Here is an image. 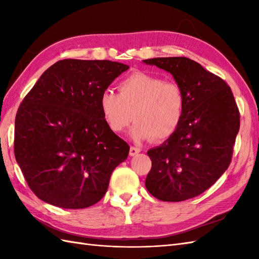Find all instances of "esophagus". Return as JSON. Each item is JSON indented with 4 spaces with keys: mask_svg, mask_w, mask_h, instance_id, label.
<instances>
[{
    "mask_svg": "<svg viewBox=\"0 0 259 259\" xmlns=\"http://www.w3.org/2000/svg\"><path fill=\"white\" fill-rule=\"evenodd\" d=\"M140 152V148H138V147H135V146H131L130 147V151H129V153H130V156L133 157V156H136L137 153H139Z\"/></svg>",
    "mask_w": 259,
    "mask_h": 259,
    "instance_id": "esophagus-1",
    "label": "esophagus"
}]
</instances>
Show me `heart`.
Here are the masks:
<instances>
[{
	"label": "heart",
	"instance_id": "b5f03b06",
	"mask_svg": "<svg viewBox=\"0 0 259 259\" xmlns=\"http://www.w3.org/2000/svg\"><path fill=\"white\" fill-rule=\"evenodd\" d=\"M118 89L119 93L103 91L99 99L102 118L112 133H122L133 118L131 137L137 141L166 140L178 130L186 100L177 82L136 72L121 81Z\"/></svg>",
	"mask_w": 259,
	"mask_h": 259
}]
</instances>
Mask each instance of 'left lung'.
<instances>
[{"label":"left lung","mask_w":259,"mask_h":259,"mask_svg":"<svg viewBox=\"0 0 259 259\" xmlns=\"http://www.w3.org/2000/svg\"><path fill=\"white\" fill-rule=\"evenodd\" d=\"M144 62L171 73L186 100L178 130L147 152L152 166L146 188L162 201L190 199L227 170L239 131V110L226 82L194 60L172 57Z\"/></svg>","instance_id":"obj_1"}]
</instances>
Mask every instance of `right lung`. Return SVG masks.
Returning a JSON list of instances; mask_svg holds the SVG:
<instances>
[{
    "instance_id": "right-lung-1",
    "label": "right lung",
    "mask_w": 259,
    "mask_h": 259,
    "mask_svg": "<svg viewBox=\"0 0 259 259\" xmlns=\"http://www.w3.org/2000/svg\"><path fill=\"white\" fill-rule=\"evenodd\" d=\"M128 69L109 60H60L23 99L15 117L14 155L41 200L82 209L106 195L130 147L107 126L99 99Z\"/></svg>"
}]
</instances>
